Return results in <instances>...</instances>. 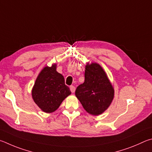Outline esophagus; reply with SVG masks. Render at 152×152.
<instances>
[{
    "label": "esophagus",
    "mask_w": 152,
    "mask_h": 152,
    "mask_svg": "<svg viewBox=\"0 0 152 152\" xmlns=\"http://www.w3.org/2000/svg\"><path fill=\"white\" fill-rule=\"evenodd\" d=\"M70 90H71V91L73 94L75 91V87L73 86H70Z\"/></svg>",
    "instance_id": "esophagus-1"
}]
</instances>
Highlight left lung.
I'll list each match as a JSON object with an SVG mask.
<instances>
[{
    "label": "left lung",
    "instance_id": "8db88e82",
    "mask_svg": "<svg viewBox=\"0 0 152 152\" xmlns=\"http://www.w3.org/2000/svg\"><path fill=\"white\" fill-rule=\"evenodd\" d=\"M75 95L85 110L93 115H100L109 107L113 99L114 89L99 64H87L85 81L77 87Z\"/></svg>",
    "mask_w": 152,
    "mask_h": 152
}]
</instances>
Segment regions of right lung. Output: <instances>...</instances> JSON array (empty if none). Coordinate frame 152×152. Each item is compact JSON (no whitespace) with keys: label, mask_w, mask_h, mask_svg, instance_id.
<instances>
[{"label":"right lung","mask_w":152,"mask_h":152,"mask_svg":"<svg viewBox=\"0 0 152 152\" xmlns=\"http://www.w3.org/2000/svg\"><path fill=\"white\" fill-rule=\"evenodd\" d=\"M56 64L45 66L39 74L32 89L34 103L45 113L57 110L61 103L71 94L65 84L62 75L56 71Z\"/></svg>","instance_id":"add662e5"}]
</instances>
